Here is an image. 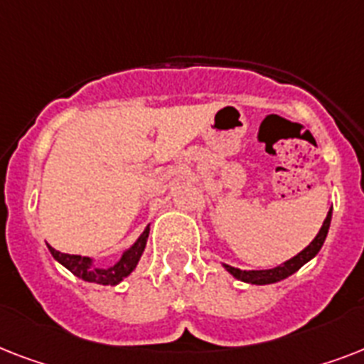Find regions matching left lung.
Instances as JSON below:
<instances>
[{"instance_id": "8db88e82", "label": "left lung", "mask_w": 364, "mask_h": 364, "mask_svg": "<svg viewBox=\"0 0 364 364\" xmlns=\"http://www.w3.org/2000/svg\"><path fill=\"white\" fill-rule=\"evenodd\" d=\"M331 217H333V208L328 210L327 217H325V221H323V227L319 228V232H317L316 238L311 240L310 245L302 249L299 255H294V257H291L289 260L282 262L279 266H274V268H268V270H240V268H234V266L225 264V262H223V266H225V270H227L228 274H232L236 279L251 283V285H270V283L282 282V279L289 277L296 270H300L308 260H311L317 253H319V249L323 247V243H325V238H327L328 234Z\"/></svg>"}]
</instances>
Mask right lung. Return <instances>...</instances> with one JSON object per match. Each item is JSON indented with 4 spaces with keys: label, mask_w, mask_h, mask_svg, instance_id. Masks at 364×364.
I'll use <instances>...</instances> for the list:
<instances>
[{
    "label": "right lung",
    "mask_w": 364,
    "mask_h": 364,
    "mask_svg": "<svg viewBox=\"0 0 364 364\" xmlns=\"http://www.w3.org/2000/svg\"><path fill=\"white\" fill-rule=\"evenodd\" d=\"M149 238V227L139 234V238L132 243L130 247L126 249L121 255V259L117 260L115 264L111 266H96L94 259L90 257H81V255H68L60 253L56 249L48 245V251L54 257V260H58L60 264L65 266L71 274H75L82 282L98 283V285H117L121 283L126 276H130L132 272L136 270L137 262L141 259L145 245H147Z\"/></svg>",
    "instance_id": "1"
}]
</instances>
